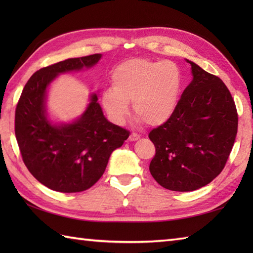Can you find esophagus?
I'll return each mask as SVG.
<instances>
[{"label":"esophagus","instance_id":"1","mask_svg":"<svg viewBox=\"0 0 253 253\" xmlns=\"http://www.w3.org/2000/svg\"><path fill=\"white\" fill-rule=\"evenodd\" d=\"M139 138H140V135H138V133H136V132H131L129 138H128V140H129V141H136V140H138Z\"/></svg>","mask_w":253,"mask_h":253}]
</instances>
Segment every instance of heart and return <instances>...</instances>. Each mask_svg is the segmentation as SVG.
I'll list each match as a JSON object with an SVG mask.
<instances>
[{
  "instance_id": "obj_1",
  "label": "heart",
  "mask_w": 253,
  "mask_h": 253,
  "mask_svg": "<svg viewBox=\"0 0 253 253\" xmlns=\"http://www.w3.org/2000/svg\"><path fill=\"white\" fill-rule=\"evenodd\" d=\"M184 75L170 61L135 58L126 61L112 73V89L102 95L107 114L121 123L129 113L128 103L139 121L150 126L163 125L173 116L179 103Z\"/></svg>"
}]
</instances>
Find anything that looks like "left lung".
<instances>
[{"mask_svg": "<svg viewBox=\"0 0 253 253\" xmlns=\"http://www.w3.org/2000/svg\"><path fill=\"white\" fill-rule=\"evenodd\" d=\"M187 62L192 82L169 121L149 133L155 147L150 173L173 191L197 190L221 174L238 128L237 109L222 79Z\"/></svg>", "mask_w": 253, "mask_h": 253, "instance_id": "obj_1", "label": "left lung"}]
</instances>
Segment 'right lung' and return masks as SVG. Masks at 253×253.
<instances>
[{
  "label": "right lung",
  "mask_w": 253,
  "mask_h": 253,
  "mask_svg": "<svg viewBox=\"0 0 253 253\" xmlns=\"http://www.w3.org/2000/svg\"><path fill=\"white\" fill-rule=\"evenodd\" d=\"M101 54L68 58L36 72L25 84L15 111V135L26 168L52 190L80 192L103 175L111 153L129 131L106 120L96 94L83 116L72 124L46 120L45 90L58 74L91 67Z\"/></svg>",
  "instance_id": "1"
}]
</instances>
